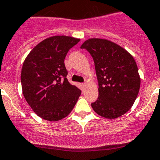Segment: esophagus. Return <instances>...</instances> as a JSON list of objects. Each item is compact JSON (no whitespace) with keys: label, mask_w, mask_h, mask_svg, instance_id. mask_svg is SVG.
<instances>
[{"label":"esophagus","mask_w":160,"mask_h":160,"mask_svg":"<svg viewBox=\"0 0 160 160\" xmlns=\"http://www.w3.org/2000/svg\"><path fill=\"white\" fill-rule=\"evenodd\" d=\"M85 83H80V87H81V88L82 89H83L84 88V87H85Z\"/></svg>","instance_id":"obj_1"}]
</instances>
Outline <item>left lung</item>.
Instances as JSON below:
<instances>
[{"label":"left lung","mask_w":160,"mask_h":160,"mask_svg":"<svg viewBox=\"0 0 160 160\" xmlns=\"http://www.w3.org/2000/svg\"><path fill=\"white\" fill-rule=\"evenodd\" d=\"M93 59L99 97L91 107L98 115L115 119L128 111L137 99L140 77L132 55L108 40L91 38L80 47Z\"/></svg>","instance_id":"obj_1"}]
</instances>
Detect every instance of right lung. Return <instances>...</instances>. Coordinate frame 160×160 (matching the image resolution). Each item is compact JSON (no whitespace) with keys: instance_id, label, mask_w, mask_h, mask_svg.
I'll list each match as a JSON object with an SVG mask.
<instances>
[{"instance_id":"add662e5","label":"right lung","mask_w":160,"mask_h":160,"mask_svg":"<svg viewBox=\"0 0 160 160\" xmlns=\"http://www.w3.org/2000/svg\"><path fill=\"white\" fill-rule=\"evenodd\" d=\"M80 39L54 36L38 43L30 52L21 70L25 100L43 120L58 121L74 107L81 90L67 79L64 59Z\"/></svg>"}]
</instances>
